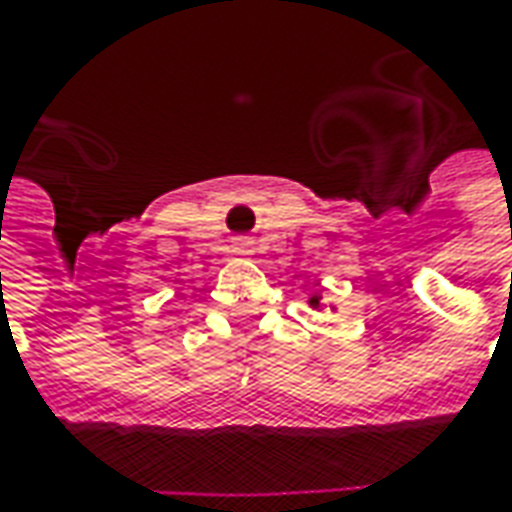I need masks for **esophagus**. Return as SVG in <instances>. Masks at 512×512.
<instances>
[{
	"instance_id": "1",
	"label": "esophagus",
	"mask_w": 512,
	"mask_h": 512,
	"mask_svg": "<svg viewBox=\"0 0 512 512\" xmlns=\"http://www.w3.org/2000/svg\"><path fill=\"white\" fill-rule=\"evenodd\" d=\"M233 253L250 256V253H253V239H250V236H236V239H233Z\"/></svg>"
}]
</instances>
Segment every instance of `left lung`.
<instances>
[{"label":"left lung","instance_id":"obj_1","mask_svg":"<svg viewBox=\"0 0 512 512\" xmlns=\"http://www.w3.org/2000/svg\"><path fill=\"white\" fill-rule=\"evenodd\" d=\"M313 305H319V299H313Z\"/></svg>","mask_w":512,"mask_h":512}]
</instances>
